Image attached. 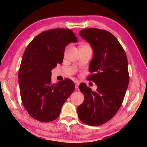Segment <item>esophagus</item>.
Returning a JSON list of instances; mask_svg holds the SVG:
<instances>
[{
	"label": "esophagus",
	"mask_w": 147,
	"mask_h": 147,
	"mask_svg": "<svg viewBox=\"0 0 147 147\" xmlns=\"http://www.w3.org/2000/svg\"><path fill=\"white\" fill-rule=\"evenodd\" d=\"M74 84H75V88H76V89L78 88V86H79V85H80L79 82H78V81H75V82H74Z\"/></svg>",
	"instance_id": "1"
}]
</instances>
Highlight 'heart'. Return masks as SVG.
I'll return each instance as SVG.
<instances>
[{
  "label": "heart",
  "mask_w": 147,
  "mask_h": 147,
  "mask_svg": "<svg viewBox=\"0 0 147 147\" xmlns=\"http://www.w3.org/2000/svg\"><path fill=\"white\" fill-rule=\"evenodd\" d=\"M88 47V46H87V45H83V46L82 47Z\"/></svg>",
  "instance_id": "1"
}]
</instances>
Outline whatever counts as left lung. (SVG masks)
Returning <instances> with one entry per match:
<instances>
[{
	"instance_id": "left-lung-1",
	"label": "left lung",
	"mask_w": 147,
	"mask_h": 147,
	"mask_svg": "<svg viewBox=\"0 0 147 147\" xmlns=\"http://www.w3.org/2000/svg\"><path fill=\"white\" fill-rule=\"evenodd\" d=\"M79 35L93 50L88 77L97 86L93 92L85 83L79 88L84 101L77 109L83 123L99 126L114 116L119 109L129 83L126 54L117 39L110 32L96 28L84 29Z\"/></svg>"
}]
</instances>
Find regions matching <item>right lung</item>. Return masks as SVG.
I'll return each mask as SVG.
<instances>
[{
	"label": "right lung",
	"mask_w": 147,
	"mask_h": 147,
	"mask_svg": "<svg viewBox=\"0 0 147 147\" xmlns=\"http://www.w3.org/2000/svg\"><path fill=\"white\" fill-rule=\"evenodd\" d=\"M78 39L69 29L45 31L33 38L22 58L18 73L21 100L31 117L42 122L56 119L73 92V81L52 84V70L61 64L65 48Z\"/></svg>",
	"instance_id": "obj_1"
}]
</instances>
